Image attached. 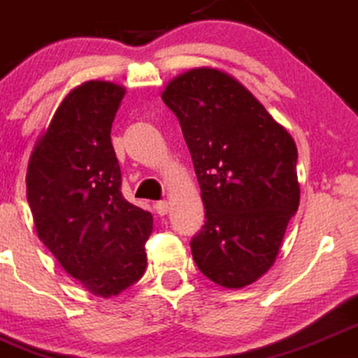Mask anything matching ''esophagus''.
Returning a JSON list of instances; mask_svg holds the SVG:
<instances>
[{"mask_svg": "<svg viewBox=\"0 0 358 358\" xmlns=\"http://www.w3.org/2000/svg\"><path fill=\"white\" fill-rule=\"evenodd\" d=\"M154 208H155V211H157V215L164 216V215H167V211H169V203L167 201H157V203L154 204Z\"/></svg>", "mask_w": 358, "mask_h": 358, "instance_id": "34e87169", "label": "esophagus"}]
</instances>
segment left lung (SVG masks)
Here are the masks:
<instances>
[{
    "mask_svg": "<svg viewBox=\"0 0 358 358\" xmlns=\"http://www.w3.org/2000/svg\"><path fill=\"white\" fill-rule=\"evenodd\" d=\"M162 101L178 116L206 210L191 240L192 259L218 286H248L272 267L298 211L294 140L247 87L218 69L178 76Z\"/></svg>",
    "mask_w": 358,
    "mask_h": 358,
    "instance_id": "1",
    "label": "left lung"
}]
</instances>
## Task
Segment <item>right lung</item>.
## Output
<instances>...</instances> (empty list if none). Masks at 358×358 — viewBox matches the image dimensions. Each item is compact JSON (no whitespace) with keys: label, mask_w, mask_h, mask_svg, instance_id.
Listing matches in <instances>:
<instances>
[{"label":"right lung","mask_w":358,"mask_h":358,"mask_svg":"<svg viewBox=\"0 0 358 358\" xmlns=\"http://www.w3.org/2000/svg\"><path fill=\"white\" fill-rule=\"evenodd\" d=\"M123 96L125 87L106 81L72 90L27 169L38 238L67 274L101 298L120 294L143 275L154 222L122 194L110 134Z\"/></svg>","instance_id":"add662e5"}]
</instances>
